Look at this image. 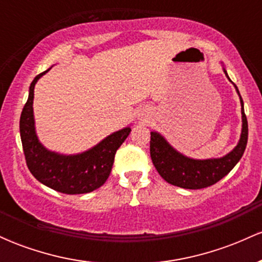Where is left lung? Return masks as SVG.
<instances>
[{"label": "left lung", "mask_w": 262, "mask_h": 262, "mask_svg": "<svg viewBox=\"0 0 262 262\" xmlns=\"http://www.w3.org/2000/svg\"><path fill=\"white\" fill-rule=\"evenodd\" d=\"M228 76L227 71L224 70ZM237 93L239 90L235 86ZM240 96V93H239ZM243 114V129L239 144L233 151L221 159L194 160L177 152L160 134L151 132L150 138V156L155 169L166 182L177 187L188 189H200L208 187L221 181L225 175L233 170L244 154L248 143V119L244 112V102L240 96Z\"/></svg>", "instance_id": "8db88e82"}]
</instances>
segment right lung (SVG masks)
Listing matches in <instances>:
<instances>
[{
  "instance_id": "right-lung-1",
  "label": "right lung",
  "mask_w": 262,
  "mask_h": 262,
  "mask_svg": "<svg viewBox=\"0 0 262 262\" xmlns=\"http://www.w3.org/2000/svg\"><path fill=\"white\" fill-rule=\"evenodd\" d=\"M47 71L34 77L29 87L28 101L20 114L19 132L27 166L39 182L61 193L92 192L107 181L117 150L132 129L128 127L116 132L95 148L79 155H60L45 149L35 135L33 98L35 83Z\"/></svg>"
}]
</instances>
